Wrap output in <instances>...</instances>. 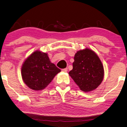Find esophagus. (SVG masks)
I'll return each mask as SVG.
<instances>
[{
    "instance_id": "34e87169",
    "label": "esophagus",
    "mask_w": 127,
    "mask_h": 127,
    "mask_svg": "<svg viewBox=\"0 0 127 127\" xmlns=\"http://www.w3.org/2000/svg\"><path fill=\"white\" fill-rule=\"evenodd\" d=\"M62 71L64 72H66L67 71V68H65V69H62Z\"/></svg>"
}]
</instances>
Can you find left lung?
Segmentation results:
<instances>
[{
    "label": "left lung",
    "instance_id": "8db88e82",
    "mask_svg": "<svg viewBox=\"0 0 127 127\" xmlns=\"http://www.w3.org/2000/svg\"><path fill=\"white\" fill-rule=\"evenodd\" d=\"M73 69L69 72L81 90L89 92L96 89L103 79L102 64L96 54L86 48L77 52L74 57Z\"/></svg>",
    "mask_w": 127,
    "mask_h": 127
}]
</instances>
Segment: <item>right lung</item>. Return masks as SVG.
I'll return each instance as SVG.
<instances>
[{"label": "right lung", "mask_w": 127, "mask_h": 127, "mask_svg": "<svg viewBox=\"0 0 127 127\" xmlns=\"http://www.w3.org/2000/svg\"><path fill=\"white\" fill-rule=\"evenodd\" d=\"M60 72V69L50 62L47 54L39 51L34 52L25 60L21 69L24 83L36 91L46 88Z\"/></svg>", "instance_id": "1"}]
</instances>
